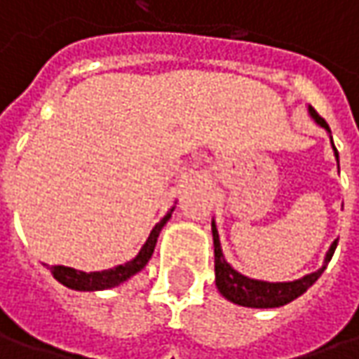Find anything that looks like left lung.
I'll return each mask as SVG.
<instances>
[{
    "instance_id": "left-lung-1",
    "label": "left lung",
    "mask_w": 359,
    "mask_h": 359,
    "mask_svg": "<svg viewBox=\"0 0 359 359\" xmlns=\"http://www.w3.org/2000/svg\"><path fill=\"white\" fill-rule=\"evenodd\" d=\"M310 114L313 116V119L330 131V126L325 123V119L310 107ZM334 145V142H332ZM336 149V147H334ZM336 158H338V149H336ZM212 231H214V255H215V285L219 290V294L238 304V306H245V308H280V306H285L290 304L292 299L299 297L310 285L318 282V278L322 276V271L327 266V262L332 259L334 255V250L338 245V240L332 243L330 252L325 255V262L322 268L318 271H313L310 276L302 278V280H296V282H285V283H268V282H257V280H250L245 276L238 273L236 269L229 266L228 262L224 259V254H222V245H219V236H217V229L215 226H212Z\"/></svg>"
}]
</instances>
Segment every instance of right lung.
<instances>
[{
	"instance_id": "obj_1",
	"label": "right lung",
	"mask_w": 359,
	"mask_h": 359,
	"mask_svg": "<svg viewBox=\"0 0 359 359\" xmlns=\"http://www.w3.org/2000/svg\"><path fill=\"white\" fill-rule=\"evenodd\" d=\"M168 214L163 219H159L156 224V228L151 229L149 238L144 243L142 252L135 255L131 262L118 266V268L105 269V271H77L74 268H65V266H51V273L57 282H62L63 285L72 287V290H79V292H93V290H105V287H114L118 283L126 282L128 278H131L133 273H137L140 269L144 268L145 264L149 262V257L154 254V248H156V241L163 224L170 219Z\"/></svg>"
}]
</instances>
